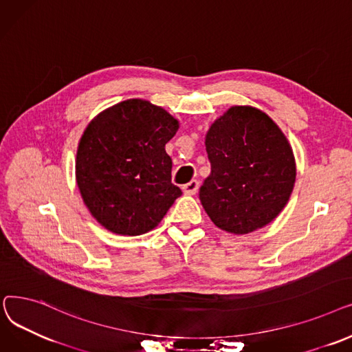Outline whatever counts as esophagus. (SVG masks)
<instances>
[{
	"label": "esophagus",
	"mask_w": 352,
	"mask_h": 352,
	"mask_svg": "<svg viewBox=\"0 0 352 352\" xmlns=\"http://www.w3.org/2000/svg\"><path fill=\"white\" fill-rule=\"evenodd\" d=\"M197 188H199V182L197 180H190L189 183H186V185H183L182 189L186 195H195L197 192Z\"/></svg>",
	"instance_id": "34e87169"
}]
</instances>
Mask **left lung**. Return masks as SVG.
<instances>
[{"label": "left lung", "mask_w": 352, "mask_h": 352, "mask_svg": "<svg viewBox=\"0 0 352 352\" xmlns=\"http://www.w3.org/2000/svg\"><path fill=\"white\" fill-rule=\"evenodd\" d=\"M210 175L199 197L212 222L245 235L272 222L288 204L296 166L292 148L270 116L233 106L206 135Z\"/></svg>", "instance_id": "1"}]
</instances>
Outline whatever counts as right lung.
I'll return each mask as SVG.
<instances>
[{"label":"right lung","mask_w":352,"mask_h":352,"mask_svg":"<svg viewBox=\"0 0 352 352\" xmlns=\"http://www.w3.org/2000/svg\"><path fill=\"white\" fill-rule=\"evenodd\" d=\"M179 123L164 109L130 98L100 113L80 139L76 180L96 221L138 236L159 225L182 195L164 146Z\"/></svg>","instance_id":"obj_1"}]
</instances>
